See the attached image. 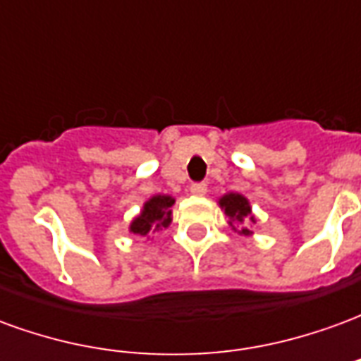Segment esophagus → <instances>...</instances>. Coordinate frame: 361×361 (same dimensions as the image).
I'll use <instances>...</instances> for the list:
<instances>
[{
	"label": "esophagus",
	"instance_id": "1",
	"mask_svg": "<svg viewBox=\"0 0 361 361\" xmlns=\"http://www.w3.org/2000/svg\"><path fill=\"white\" fill-rule=\"evenodd\" d=\"M189 191H191L193 195H204V193H207V183H204V181H197V183H191Z\"/></svg>",
	"mask_w": 361,
	"mask_h": 361
}]
</instances>
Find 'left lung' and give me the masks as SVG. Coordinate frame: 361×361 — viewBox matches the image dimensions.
Listing matches in <instances>:
<instances>
[{
    "mask_svg": "<svg viewBox=\"0 0 361 361\" xmlns=\"http://www.w3.org/2000/svg\"><path fill=\"white\" fill-rule=\"evenodd\" d=\"M220 207L224 209L226 216H230L232 220H238V222H243V220H253L251 216V207L247 203V199L238 193H230V195H224L220 199ZM242 234H250L247 228H242Z\"/></svg>",
    "mask_w": 361,
    "mask_h": 361,
    "instance_id": "8db88e82",
    "label": "left lung"
}]
</instances>
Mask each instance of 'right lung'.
Instances as JSON below:
<instances>
[{
  "label": "right lung",
  "mask_w": 361,
  "mask_h": 361,
  "mask_svg": "<svg viewBox=\"0 0 361 361\" xmlns=\"http://www.w3.org/2000/svg\"><path fill=\"white\" fill-rule=\"evenodd\" d=\"M173 199L168 195H157L145 203L142 212L131 222V232L137 235H147L150 230H162L172 222Z\"/></svg>",
  "instance_id": "1"
}]
</instances>
